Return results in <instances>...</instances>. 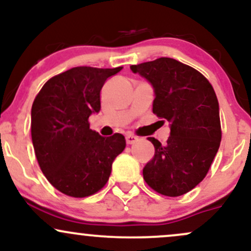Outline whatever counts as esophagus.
I'll use <instances>...</instances> for the list:
<instances>
[{
  "label": "esophagus",
  "mask_w": 251,
  "mask_h": 251,
  "mask_svg": "<svg viewBox=\"0 0 251 251\" xmlns=\"http://www.w3.org/2000/svg\"><path fill=\"white\" fill-rule=\"evenodd\" d=\"M137 140H138V138L133 134L126 135V143H127L128 145H131V144H134L135 142H137Z\"/></svg>",
  "instance_id": "34e87169"
}]
</instances>
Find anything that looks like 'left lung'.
<instances>
[{
	"label": "left lung",
	"instance_id": "left-lung-1",
	"mask_svg": "<svg viewBox=\"0 0 251 251\" xmlns=\"http://www.w3.org/2000/svg\"><path fill=\"white\" fill-rule=\"evenodd\" d=\"M154 88L153 113L171 126L165 145L153 137L154 155L143 170L158 194L178 197L208 174L222 139L220 106L214 87L195 68L170 57L132 65Z\"/></svg>",
	"mask_w": 251,
	"mask_h": 251
}]
</instances>
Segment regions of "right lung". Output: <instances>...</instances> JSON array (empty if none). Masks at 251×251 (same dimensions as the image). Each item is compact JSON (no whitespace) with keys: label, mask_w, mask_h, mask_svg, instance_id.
Masks as SVG:
<instances>
[{"label":"right lung","mask_w":251,"mask_h":251,"mask_svg":"<svg viewBox=\"0 0 251 251\" xmlns=\"http://www.w3.org/2000/svg\"><path fill=\"white\" fill-rule=\"evenodd\" d=\"M123 67H74L50 77L31 106V140L40 169L62 194L88 197L107 183L112 163L126 146L125 137H101L89 128L99 112L100 92Z\"/></svg>","instance_id":"1"}]
</instances>
